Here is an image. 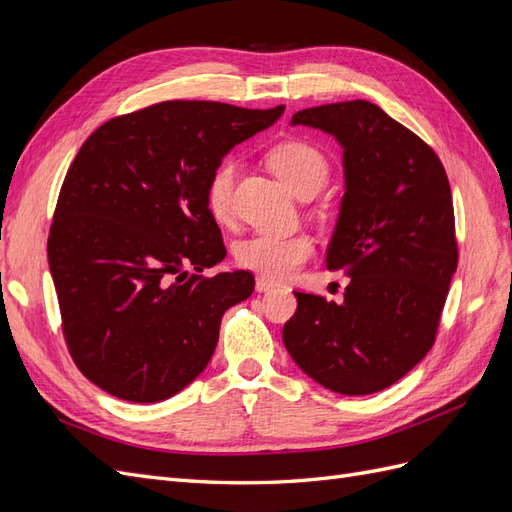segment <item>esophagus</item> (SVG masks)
Returning <instances> with one entry per match:
<instances>
[{
    "label": "esophagus",
    "instance_id": "1",
    "mask_svg": "<svg viewBox=\"0 0 512 512\" xmlns=\"http://www.w3.org/2000/svg\"><path fill=\"white\" fill-rule=\"evenodd\" d=\"M277 288V284L273 280H269V277H256V290L258 292H267V290H273Z\"/></svg>",
    "mask_w": 512,
    "mask_h": 512
}]
</instances>
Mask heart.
<instances>
[{"mask_svg": "<svg viewBox=\"0 0 512 512\" xmlns=\"http://www.w3.org/2000/svg\"><path fill=\"white\" fill-rule=\"evenodd\" d=\"M271 168L297 196L316 194L329 179V160L305 141H284L269 151ZM239 162L224 158L211 170L205 185V205L211 218L220 224L232 220V190H235ZM314 254V243L305 235L277 237L258 232L237 245V260L245 269L267 277H288Z\"/></svg>", "mask_w": 512, "mask_h": 512, "instance_id": "b5f03b06", "label": "heart"}]
</instances>
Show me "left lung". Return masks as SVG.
Wrapping results in <instances>:
<instances>
[{"mask_svg": "<svg viewBox=\"0 0 512 512\" xmlns=\"http://www.w3.org/2000/svg\"><path fill=\"white\" fill-rule=\"evenodd\" d=\"M292 126L344 147L346 194L327 267L350 284L344 303L294 292L284 346L324 389L378 393L436 342L459 258L451 185L436 151L367 100L305 108Z\"/></svg>", "mask_w": 512, "mask_h": 512, "instance_id": "1", "label": "left lung"}]
</instances>
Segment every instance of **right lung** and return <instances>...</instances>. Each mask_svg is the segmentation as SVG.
<instances>
[{
  "label": "right lung",
  "mask_w": 512,
  "mask_h": 512,
  "mask_svg": "<svg viewBox=\"0 0 512 512\" xmlns=\"http://www.w3.org/2000/svg\"><path fill=\"white\" fill-rule=\"evenodd\" d=\"M282 113L168 100L102 123L76 153L49 267L70 356L102 391L153 404L211 361L222 316L254 292V275L203 273L226 256L205 185L232 147Z\"/></svg>",
  "instance_id": "1"
}]
</instances>
